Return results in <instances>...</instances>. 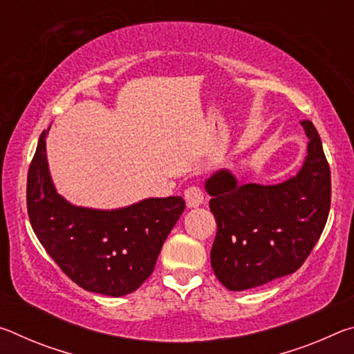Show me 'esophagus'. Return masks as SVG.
<instances>
[{
  "label": "esophagus",
  "mask_w": 354,
  "mask_h": 354,
  "mask_svg": "<svg viewBox=\"0 0 354 354\" xmlns=\"http://www.w3.org/2000/svg\"><path fill=\"white\" fill-rule=\"evenodd\" d=\"M184 198L189 207H198L205 201V195H203V190L198 185H192V187L184 190Z\"/></svg>",
  "instance_id": "34e87169"
}]
</instances>
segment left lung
<instances>
[{"mask_svg": "<svg viewBox=\"0 0 354 354\" xmlns=\"http://www.w3.org/2000/svg\"><path fill=\"white\" fill-rule=\"evenodd\" d=\"M301 127L309 143L297 176L274 185L239 184L231 171L218 170L205 184L217 221L211 266L226 289H253L297 272L322 236L331 171L313 122Z\"/></svg>", "mask_w": 354, "mask_h": 354, "instance_id": "1", "label": "left lung"}]
</instances>
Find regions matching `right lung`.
I'll use <instances>...</instances> for the list:
<instances>
[{
    "label": "right lung",
    "mask_w": 354,
    "mask_h": 354,
    "mask_svg": "<svg viewBox=\"0 0 354 354\" xmlns=\"http://www.w3.org/2000/svg\"><path fill=\"white\" fill-rule=\"evenodd\" d=\"M46 134L44 131L40 136L26 184L28 215L35 236L84 290L128 295L153 273L185 201L181 196L147 198L112 211L70 205L51 181Z\"/></svg>",
    "instance_id": "1"
}]
</instances>
